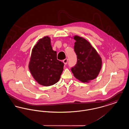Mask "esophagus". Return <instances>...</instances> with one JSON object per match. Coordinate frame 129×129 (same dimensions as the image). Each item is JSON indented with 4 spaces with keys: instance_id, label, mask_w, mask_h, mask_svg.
Here are the masks:
<instances>
[{
    "instance_id": "obj_1",
    "label": "esophagus",
    "mask_w": 129,
    "mask_h": 129,
    "mask_svg": "<svg viewBox=\"0 0 129 129\" xmlns=\"http://www.w3.org/2000/svg\"><path fill=\"white\" fill-rule=\"evenodd\" d=\"M63 63H64V64H65V65H66L67 64L68 62V59L67 58H66V59H64L63 60Z\"/></svg>"
}]
</instances>
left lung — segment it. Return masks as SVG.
Here are the masks:
<instances>
[{
    "instance_id": "1",
    "label": "left lung",
    "mask_w": 129,
    "mask_h": 129,
    "mask_svg": "<svg viewBox=\"0 0 129 129\" xmlns=\"http://www.w3.org/2000/svg\"><path fill=\"white\" fill-rule=\"evenodd\" d=\"M74 49L77 61L71 71L74 76L83 83L95 79L102 66V58L90 43L82 37L75 35Z\"/></svg>"
}]
</instances>
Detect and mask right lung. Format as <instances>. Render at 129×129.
Segmentation results:
<instances>
[{"instance_id": "1", "label": "right lung", "mask_w": 129, "mask_h": 129, "mask_svg": "<svg viewBox=\"0 0 129 129\" xmlns=\"http://www.w3.org/2000/svg\"><path fill=\"white\" fill-rule=\"evenodd\" d=\"M56 55L48 36L40 39L33 48L28 68L33 77L40 85L52 86L60 79L64 63L57 59Z\"/></svg>"}]
</instances>
